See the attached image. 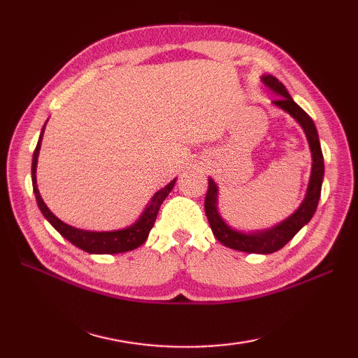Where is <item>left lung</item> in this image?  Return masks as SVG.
Instances as JSON below:
<instances>
[{"label":"left lung","mask_w":358,"mask_h":358,"mask_svg":"<svg viewBox=\"0 0 358 358\" xmlns=\"http://www.w3.org/2000/svg\"><path fill=\"white\" fill-rule=\"evenodd\" d=\"M262 81L272 90V92H275L278 95L272 103L275 104L277 108L287 112L289 115L303 127V131H305L310 148V154H313V169H310L306 196L305 200L301 201L299 209H296L291 217H287L277 226L271 227V229L257 232H241L237 229H232L231 226L226 224L224 220L220 217L217 209L218 187L215 185V181L209 178L208 194L206 199H204V210H206V217L212 232H214L217 240L222 243V245L248 254L277 252V250L283 248L287 241H291L294 238V235L299 232L303 226L310 222V218L315 214L318 200H320L324 175V163L320 140H318L317 127L313 118H310L308 113L292 100V96L289 95L286 87L283 86V83H280L275 77H272V75H263Z\"/></svg>","instance_id":"8db88e82"}]
</instances>
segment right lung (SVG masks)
I'll return each instance as SVG.
<instances>
[{
  "instance_id": "right-lung-1",
  "label": "right lung",
  "mask_w": 358,
  "mask_h": 358,
  "mask_svg": "<svg viewBox=\"0 0 358 358\" xmlns=\"http://www.w3.org/2000/svg\"><path fill=\"white\" fill-rule=\"evenodd\" d=\"M44 127L45 124L43 126V131L40 134V138H38V144L32 158L34 194L38 203V208H40V210L43 212L44 218L48 220V222L55 227V229L62 234L66 240H69L72 245L86 250L89 254H121L141 246L149 237V232L158 215L159 206H162V203L164 201L166 196L172 191L177 178L172 180L169 185L164 186L163 189H159V191L152 196V200L149 201L146 209H144L141 217L129 227H124V229H120V231H109V232H92V231L77 229V227H72L69 224L63 223L62 220L52 214L49 208L45 206V203L43 201L40 195V191H38L36 187V163H38V154H40V148H41Z\"/></svg>"
}]
</instances>
